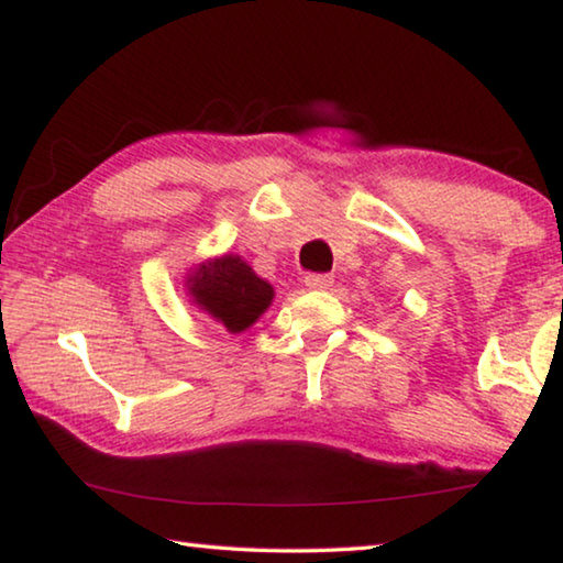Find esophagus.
Masks as SVG:
<instances>
[{
    "instance_id": "1",
    "label": "esophagus",
    "mask_w": 563,
    "mask_h": 563,
    "mask_svg": "<svg viewBox=\"0 0 563 563\" xmlns=\"http://www.w3.org/2000/svg\"><path fill=\"white\" fill-rule=\"evenodd\" d=\"M305 285H308L310 290H330L332 275H328V273H310L308 278H305Z\"/></svg>"
}]
</instances>
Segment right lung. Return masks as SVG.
Returning a JSON list of instances; mask_svg holds the SVG:
<instances>
[{"label": "right lung", "mask_w": 563, "mask_h": 563, "mask_svg": "<svg viewBox=\"0 0 563 563\" xmlns=\"http://www.w3.org/2000/svg\"><path fill=\"white\" fill-rule=\"evenodd\" d=\"M188 290L201 308L228 332H243L258 320L273 300L271 283L253 273L238 255H223L188 278Z\"/></svg>", "instance_id": "obj_1"}]
</instances>
